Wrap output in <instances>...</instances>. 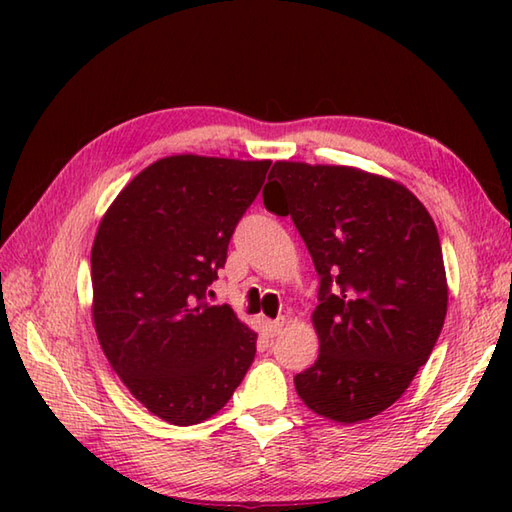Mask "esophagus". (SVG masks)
<instances>
[{
	"instance_id": "1",
	"label": "esophagus",
	"mask_w": 512,
	"mask_h": 512,
	"mask_svg": "<svg viewBox=\"0 0 512 512\" xmlns=\"http://www.w3.org/2000/svg\"><path fill=\"white\" fill-rule=\"evenodd\" d=\"M266 330L270 336H279L281 330H284V319H277V321H268Z\"/></svg>"
}]
</instances>
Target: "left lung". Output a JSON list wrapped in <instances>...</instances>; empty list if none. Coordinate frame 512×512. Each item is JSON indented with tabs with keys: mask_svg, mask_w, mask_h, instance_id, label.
I'll list each match as a JSON object with an SVG mask.
<instances>
[{
	"mask_svg": "<svg viewBox=\"0 0 512 512\" xmlns=\"http://www.w3.org/2000/svg\"><path fill=\"white\" fill-rule=\"evenodd\" d=\"M264 204L290 215L319 281V358L295 376L323 418L361 422L394 405L447 317L440 237L402 184L352 167L275 162Z\"/></svg>",
	"mask_w": 512,
	"mask_h": 512,
	"instance_id": "obj_1",
	"label": "left lung"
}]
</instances>
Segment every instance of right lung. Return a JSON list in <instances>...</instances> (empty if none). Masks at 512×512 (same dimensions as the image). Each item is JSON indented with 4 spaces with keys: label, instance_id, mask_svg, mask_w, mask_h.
Wrapping results in <instances>:
<instances>
[{
    "label": "right lung",
    "instance_id": "1",
    "mask_svg": "<svg viewBox=\"0 0 512 512\" xmlns=\"http://www.w3.org/2000/svg\"><path fill=\"white\" fill-rule=\"evenodd\" d=\"M268 169L270 160L162 158L99 224L90 259L96 336L134 398L178 427L220 411L255 358L257 334L206 292Z\"/></svg>",
    "mask_w": 512,
    "mask_h": 512
}]
</instances>
